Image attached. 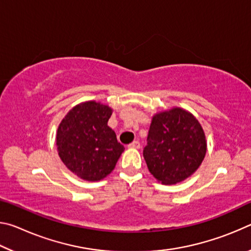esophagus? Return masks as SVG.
<instances>
[{
    "instance_id": "1",
    "label": "esophagus",
    "mask_w": 251,
    "mask_h": 251,
    "mask_svg": "<svg viewBox=\"0 0 251 251\" xmlns=\"http://www.w3.org/2000/svg\"><path fill=\"white\" fill-rule=\"evenodd\" d=\"M139 147H141V144H139V142L137 141H134L128 145V148H134V150H138Z\"/></svg>"
}]
</instances>
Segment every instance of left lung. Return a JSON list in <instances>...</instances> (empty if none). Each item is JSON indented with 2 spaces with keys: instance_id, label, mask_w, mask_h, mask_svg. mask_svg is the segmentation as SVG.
<instances>
[{
  "instance_id": "1",
  "label": "left lung",
  "mask_w": 251,
  "mask_h": 251,
  "mask_svg": "<svg viewBox=\"0 0 251 251\" xmlns=\"http://www.w3.org/2000/svg\"><path fill=\"white\" fill-rule=\"evenodd\" d=\"M206 151L205 131L188 110L173 107L152 116L143 155L148 171L161 184L175 185L192 176Z\"/></svg>"
}]
</instances>
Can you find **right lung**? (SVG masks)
I'll return each instance as SVG.
<instances>
[{"mask_svg":"<svg viewBox=\"0 0 251 251\" xmlns=\"http://www.w3.org/2000/svg\"><path fill=\"white\" fill-rule=\"evenodd\" d=\"M112 113L109 106L87 100L74 106L59 123V158L84 180L99 181L109 175L125 150L107 125Z\"/></svg>","mask_w":251,"mask_h":251,"instance_id":"right-lung-1","label":"right lung"}]
</instances>
